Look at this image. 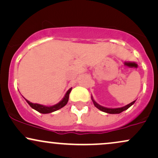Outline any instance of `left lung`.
Returning a JSON list of instances; mask_svg holds the SVG:
<instances>
[{
	"instance_id": "left-lung-1",
	"label": "left lung",
	"mask_w": 158,
	"mask_h": 158,
	"mask_svg": "<svg viewBox=\"0 0 158 158\" xmlns=\"http://www.w3.org/2000/svg\"><path fill=\"white\" fill-rule=\"evenodd\" d=\"M91 99H92L93 102H94V104L95 105V107H97L98 110H100L102 112H104V113H110V114H119L121 113V112L124 111V110H126L128 109L129 107H130L132 105V104H134L135 102V101H133L132 102H131L129 104H127V105L124 106V107H118V108H108V107H104L103 106H101L98 104L97 102H96V101H95L94 98H93L92 96H91Z\"/></svg>"
}]
</instances>
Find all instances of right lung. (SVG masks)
<instances>
[{"label":"right lung","instance_id":"right-lung-1","mask_svg":"<svg viewBox=\"0 0 158 158\" xmlns=\"http://www.w3.org/2000/svg\"><path fill=\"white\" fill-rule=\"evenodd\" d=\"M71 90H72V87L67 91V93H66L65 95H64L63 98H62L59 103H57L56 104H54V105L53 106H45V105H43V104H40L37 103H31V102H30L29 101L26 99L25 98H24L26 99V102H27V103L29 104L30 107L33 108L34 110H37V111L39 112V113H43V114L51 113L61 109V108H62L64 106H65L66 104H67L68 102V98H69V94L70 93H71Z\"/></svg>","mask_w":158,"mask_h":158}]
</instances>
